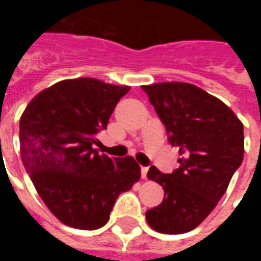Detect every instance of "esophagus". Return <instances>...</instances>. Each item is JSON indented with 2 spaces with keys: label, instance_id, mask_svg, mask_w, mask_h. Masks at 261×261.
I'll return each instance as SVG.
<instances>
[{
  "label": "esophagus",
  "instance_id": "obj_1",
  "mask_svg": "<svg viewBox=\"0 0 261 261\" xmlns=\"http://www.w3.org/2000/svg\"><path fill=\"white\" fill-rule=\"evenodd\" d=\"M146 174H148V167H142V168H141V175H142V178H146Z\"/></svg>",
  "mask_w": 261,
  "mask_h": 261
}]
</instances>
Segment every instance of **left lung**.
Returning <instances> with one entry per match:
<instances>
[{
  "label": "left lung",
  "instance_id": "8db88e82",
  "mask_svg": "<svg viewBox=\"0 0 261 261\" xmlns=\"http://www.w3.org/2000/svg\"><path fill=\"white\" fill-rule=\"evenodd\" d=\"M144 91L181 154L170 174L149 168L148 178L163 186L164 200L146 211V221L158 232L183 234L215 209L241 166L244 126L228 106L193 84L160 83Z\"/></svg>",
  "mask_w": 261,
  "mask_h": 261
}]
</instances>
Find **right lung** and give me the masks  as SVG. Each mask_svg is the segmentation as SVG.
I'll return each instance as SVG.
<instances>
[{"mask_svg": "<svg viewBox=\"0 0 261 261\" xmlns=\"http://www.w3.org/2000/svg\"><path fill=\"white\" fill-rule=\"evenodd\" d=\"M129 87L94 78L56 83L37 94L20 119V152L45 205L65 225L97 229L117 196L141 178L134 156L100 155L94 145Z\"/></svg>", "mask_w": 261, "mask_h": 261, "instance_id": "obj_1", "label": "right lung"}]
</instances>
